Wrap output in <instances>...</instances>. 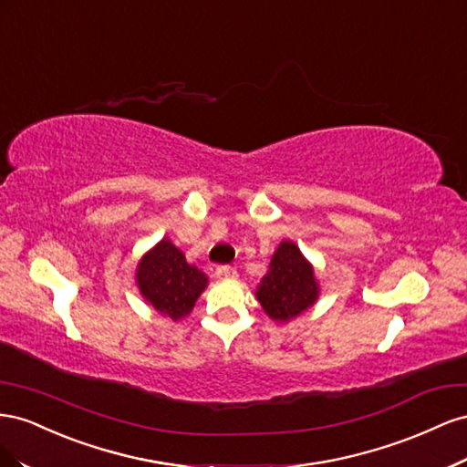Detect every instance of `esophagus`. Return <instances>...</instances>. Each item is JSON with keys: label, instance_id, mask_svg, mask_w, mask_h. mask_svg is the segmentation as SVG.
Listing matches in <instances>:
<instances>
[{"label": "esophagus", "instance_id": "34e87169", "mask_svg": "<svg viewBox=\"0 0 467 467\" xmlns=\"http://www.w3.org/2000/svg\"><path fill=\"white\" fill-rule=\"evenodd\" d=\"M217 274H219L221 277H226V279H234V277L238 275L236 268H233V265H221V268L217 270Z\"/></svg>", "mask_w": 467, "mask_h": 467}]
</instances>
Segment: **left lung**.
<instances>
[{
    "mask_svg": "<svg viewBox=\"0 0 467 467\" xmlns=\"http://www.w3.org/2000/svg\"><path fill=\"white\" fill-rule=\"evenodd\" d=\"M317 282L309 262L303 258L293 243H282L270 262V272L264 275L256 291L264 311L274 321L289 318L307 311L317 299Z\"/></svg>",
    "mask_w": 467,
    "mask_h": 467,
    "instance_id": "obj_1",
    "label": "left lung"
}]
</instances>
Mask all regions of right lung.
<instances>
[{"label":"right lung","instance_id":"1","mask_svg":"<svg viewBox=\"0 0 467 467\" xmlns=\"http://www.w3.org/2000/svg\"><path fill=\"white\" fill-rule=\"evenodd\" d=\"M137 284L156 311L178 321L193 309L207 285V277L185 262L182 252L164 238L140 260Z\"/></svg>","mask_w":467,"mask_h":467}]
</instances>
